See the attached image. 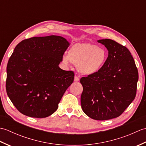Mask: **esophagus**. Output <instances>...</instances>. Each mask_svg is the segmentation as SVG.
Returning a JSON list of instances; mask_svg holds the SVG:
<instances>
[{
    "label": "esophagus",
    "mask_w": 146,
    "mask_h": 146,
    "mask_svg": "<svg viewBox=\"0 0 146 146\" xmlns=\"http://www.w3.org/2000/svg\"><path fill=\"white\" fill-rule=\"evenodd\" d=\"M79 78L78 76H75V78H74V82H78L79 81Z\"/></svg>",
    "instance_id": "esophagus-1"
}]
</instances>
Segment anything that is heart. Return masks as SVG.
<instances>
[{
	"instance_id": "b5f03b06",
	"label": "heart",
	"mask_w": 146,
	"mask_h": 146,
	"mask_svg": "<svg viewBox=\"0 0 146 146\" xmlns=\"http://www.w3.org/2000/svg\"><path fill=\"white\" fill-rule=\"evenodd\" d=\"M107 51L91 43H77L73 45L68 54L62 56V62L66 66L71 63L83 75L90 76L97 73L103 68L107 60Z\"/></svg>"
}]
</instances>
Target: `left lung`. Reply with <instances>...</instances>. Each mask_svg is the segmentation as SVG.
I'll return each instance as SVG.
<instances>
[{"label": "left lung", "mask_w": 146, "mask_h": 146, "mask_svg": "<svg viewBox=\"0 0 146 146\" xmlns=\"http://www.w3.org/2000/svg\"><path fill=\"white\" fill-rule=\"evenodd\" d=\"M108 51L99 72L82 77L81 105L84 113L97 120L120 116L134 100L137 68L129 49L110 39L98 40Z\"/></svg>", "instance_id": "obj_1"}]
</instances>
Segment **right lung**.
Listing matches in <instances>:
<instances>
[{
  "mask_svg": "<svg viewBox=\"0 0 146 146\" xmlns=\"http://www.w3.org/2000/svg\"><path fill=\"white\" fill-rule=\"evenodd\" d=\"M70 42L61 36L33 37L15 46L7 63L6 91L25 115L45 118L55 112L74 80L59 67Z\"/></svg>",
  "mask_w": 146,
  "mask_h": 146,
  "instance_id": "obj_1",
  "label": "right lung"
}]
</instances>
